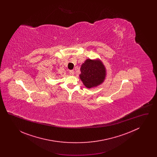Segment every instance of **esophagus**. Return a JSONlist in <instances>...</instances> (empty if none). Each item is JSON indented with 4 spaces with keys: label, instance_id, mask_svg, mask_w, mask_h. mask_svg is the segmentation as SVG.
I'll list each match as a JSON object with an SVG mask.
<instances>
[{
    "label": "esophagus",
    "instance_id": "esophagus-1",
    "mask_svg": "<svg viewBox=\"0 0 157 157\" xmlns=\"http://www.w3.org/2000/svg\"><path fill=\"white\" fill-rule=\"evenodd\" d=\"M69 74L71 75H74V70H70L69 71Z\"/></svg>",
    "mask_w": 157,
    "mask_h": 157
}]
</instances>
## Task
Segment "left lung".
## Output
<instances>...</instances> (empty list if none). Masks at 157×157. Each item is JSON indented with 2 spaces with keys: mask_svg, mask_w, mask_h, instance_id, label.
I'll list each match as a JSON object with an SVG mask.
<instances>
[{
  "mask_svg": "<svg viewBox=\"0 0 157 157\" xmlns=\"http://www.w3.org/2000/svg\"><path fill=\"white\" fill-rule=\"evenodd\" d=\"M81 72L79 77L83 85L88 88L101 84L106 75L104 65L100 60H86L81 65Z\"/></svg>",
  "mask_w": 157,
  "mask_h": 157,
  "instance_id": "1",
  "label": "left lung"
}]
</instances>
